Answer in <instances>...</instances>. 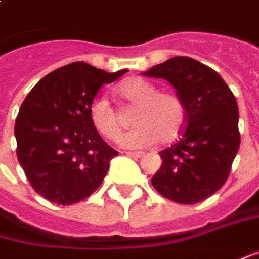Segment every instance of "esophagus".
I'll return each instance as SVG.
<instances>
[{
  "mask_svg": "<svg viewBox=\"0 0 259 259\" xmlns=\"http://www.w3.org/2000/svg\"><path fill=\"white\" fill-rule=\"evenodd\" d=\"M126 155H129L132 157H142L143 156V152H126Z\"/></svg>",
  "mask_w": 259,
  "mask_h": 259,
  "instance_id": "34e87169",
  "label": "esophagus"
}]
</instances>
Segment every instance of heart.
<instances>
[{
    "mask_svg": "<svg viewBox=\"0 0 259 259\" xmlns=\"http://www.w3.org/2000/svg\"><path fill=\"white\" fill-rule=\"evenodd\" d=\"M117 93L130 107H136L132 117L136 127L121 136V146L138 149L159 140L170 143L185 129L186 107L179 96L159 92L156 85L140 77L124 80ZM89 117L99 135L107 140H116L124 126L120 113L104 97H96L90 103Z\"/></svg>",
    "mask_w": 259,
    "mask_h": 259,
    "instance_id": "b5f03b06",
    "label": "heart"
}]
</instances>
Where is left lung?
Here are the masks:
<instances>
[{
  "label": "left lung",
  "mask_w": 259,
  "mask_h": 259,
  "mask_svg": "<svg viewBox=\"0 0 259 259\" xmlns=\"http://www.w3.org/2000/svg\"><path fill=\"white\" fill-rule=\"evenodd\" d=\"M142 74L167 80L186 107L179 140L159 152L153 188L183 205L209 198L227 182L239 149L235 96L215 70L191 57L169 58Z\"/></svg>",
  "instance_id": "8db88e82"
}]
</instances>
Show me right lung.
<instances>
[{
	"instance_id": "1",
	"label": "right lung",
	"mask_w": 259,
	"mask_h": 259,
	"mask_svg": "<svg viewBox=\"0 0 259 259\" xmlns=\"http://www.w3.org/2000/svg\"><path fill=\"white\" fill-rule=\"evenodd\" d=\"M127 70L106 73L83 61L42 77L15 120L17 157L32 189L57 205L89 198L117 156L94 129L89 107L103 84Z\"/></svg>"
}]
</instances>
